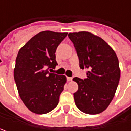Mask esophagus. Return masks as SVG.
<instances>
[{"label":"esophagus","mask_w":131,"mask_h":131,"mask_svg":"<svg viewBox=\"0 0 131 131\" xmlns=\"http://www.w3.org/2000/svg\"><path fill=\"white\" fill-rule=\"evenodd\" d=\"M67 81L68 82H71V81H72V78L71 77H67Z\"/></svg>","instance_id":"1"}]
</instances>
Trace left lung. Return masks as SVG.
<instances>
[{"instance_id":"obj_1","label":"left lung","mask_w":131,"mask_h":131,"mask_svg":"<svg viewBox=\"0 0 131 131\" xmlns=\"http://www.w3.org/2000/svg\"><path fill=\"white\" fill-rule=\"evenodd\" d=\"M76 48L84 79L75 77L78 90L73 94L77 107L84 113L97 114L106 110L115 95L120 78L117 56L104 40L88 31L68 33Z\"/></svg>"}]
</instances>
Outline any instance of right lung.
<instances>
[{
  "mask_svg": "<svg viewBox=\"0 0 131 131\" xmlns=\"http://www.w3.org/2000/svg\"><path fill=\"white\" fill-rule=\"evenodd\" d=\"M67 34L42 31L19 50L14 78L19 97L33 113L47 114L58 106L66 77L49 73L48 69L54 68L58 65L55 51Z\"/></svg>",
  "mask_w": 131,
  "mask_h": 131,
  "instance_id": "right-lung-1",
  "label": "right lung"
}]
</instances>
